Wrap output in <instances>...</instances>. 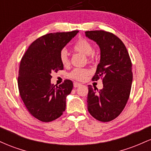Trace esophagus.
Listing matches in <instances>:
<instances>
[{"label": "esophagus", "mask_w": 151, "mask_h": 151, "mask_svg": "<svg viewBox=\"0 0 151 151\" xmlns=\"http://www.w3.org/2000/svg\"><path fill=\"white\" fill-rule=\"evenodd\" d=\"M81 86L80 83H78V82H74V88H77L79 87V86Z\"/></svg>", "instance_id": "34e87169"}]
</instances>
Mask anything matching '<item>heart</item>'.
<instances>
[{
  "instance_id": "b5f03b06",
  "label": "heart",
  "mask_w": 151,
  "mask_h": 151,
  "mask_svg": "<svg viewBox=\"0 0 151 151\" xmlns=\"http://www.w3.org/2000/svg\"><path fill=\"white\" fill-rule=\"evenodd\" d=\"M74 51L77 52L86 56H89L92 54L93 49L91 44L89 41L85 39H80L74 44L73 47ZM60 60L61 63L64 66H66L70 63L69 60L68 55H67V51L65 50H62L60 55ZM90 73V71L87 69H81V68H76L72 71L70 73V77L72 79H76V80L83 81L85 79L86 76Z\"/></svg>"
}]
</instances>
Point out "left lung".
I'll list each match as a JSON object with an SVG mask.
<instances>
[{
  "label": "left lung",
  "mask_w": 151,
  "mask_h": 151,
  "mask_svg": "<svg viewBox=\"0 0 151 151\" xmlns=\"http://www.w3.org/2000/svg\"><path fill=\"white\" fill-rule=\"evenodd\" d=\"M85 35L99 47L100 62L92 80L101 77L103 82L101 90L88 86L87 109L93 118L108 122L122 112L129 99L133 80L132 64L126 46L115 35L93 30L86 31Z\"/></svg>",
  "instance_id": "left-lung-1"
}]
</instances>
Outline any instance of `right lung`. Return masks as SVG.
<instances>
[{
    "label": "right lung",
    "mask_w": 151,
    "mask_h": 151,
    "mask_svg": "<svg viewBox=\"0 0 151 151\" xmlns=\"http://www.w3.org/2000/svg\"><path fill=\"white\" fill-rule=\"evenodd\" d=\"M79 31L45 35L35 40L20 62L18 84L20 95L28 111L38 120L50 122L61 116L66 98L73 83L65 80L59 86L51 83V74L63 70L61 51Z\"/></svg>",
    "instance_id": "1"
}]
</instances>
